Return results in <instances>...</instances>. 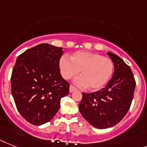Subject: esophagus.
I'll return each mask as SVG.
<instances>
[{
	"mask_svg": "<svg viewBox=\"0 0 147 147\" xmlns=\"http://www.w3.org/2000/svg\"><path fill=\"white\" fill-rule=\"evenodd\" d=\"M69 91H70V92H74V91H76V88H75L74 86H70V88H69Z\"/></svg>",
	"mask_w": 147,
	"mask_h": 147,
	"instance_id": "obj_1",
	"label": "esophagus"
}]
</instances>
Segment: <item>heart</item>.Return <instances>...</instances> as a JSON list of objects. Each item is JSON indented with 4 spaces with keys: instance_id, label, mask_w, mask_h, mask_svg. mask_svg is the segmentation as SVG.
I'll list each match as a JSON object with an SVG mask.
<instances>
[{
    "instance_id": "heart-1",
    "label": "heart",
    "mask_w": 147,
    "mask_h": 147,
    "mask_svg": "<svg viewBox=\"0 0 147 147\" xmlns=\"http://www.w3.org/2000/svg\"><path fill=\"white\" fill-rule=\"evenodd\" d=\"M61 74L65 80H70L80 71L74 83L81 88L89 86L92 90H98L109 82L114 71V64L107 57L88 51H76L71 60L63 55L59 62Z\"/></svg>"
}]
</instances>
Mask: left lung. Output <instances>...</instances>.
<instances>
[{"label":"left lung","mask_w":147,"mask_h":147,"mask_svg":"<svg viewBox=\"0 0 147 147\" xmlns=\"http://www.w3.org/2000/svg\"><path fill=\"white\" fill-rule=\"evenodd\" d=\"M114 64L112 78L105 87L93 93H82L79 104L83 118L98 129L116 125L128 113L136 82L130 67L121 58L107 53Z\"/></svg>","instance_id":"obj_1"}]
</instances>
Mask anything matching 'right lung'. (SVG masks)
<instances>
[{
    "label": "right lung",
    "instance_id": "right-lung-1",
    "mask_svg": "<svg viewBox=\"0 0 147 147\" xmlns=\"http://www.w3.org/2000/svg\"><path fill=\"white\" fill-rule=\"evenodd\" d=\"M61 47L41 43L22 53L11 76V92L19 113L28 122H49L67 95L70 84L62 78L59 62Z\"/></svg>",
    "mask_w": 147,
    "mask_h": 147
}]
</instances>
